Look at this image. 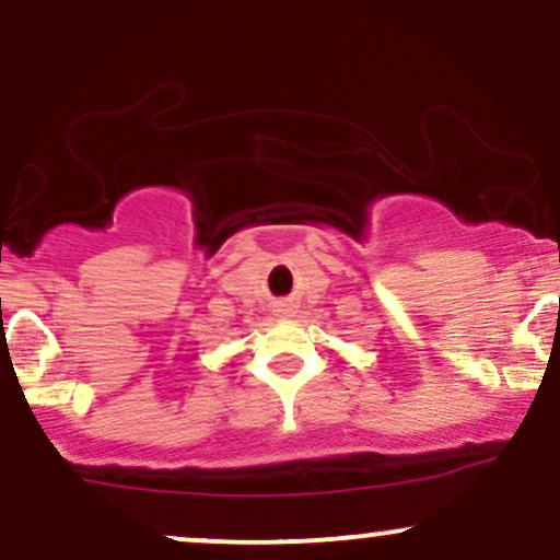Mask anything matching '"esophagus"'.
I'll return each instance as SVG.
<instances>
[{
  "mask_svg": "<svg viewBox=\"0 0 560 560\" xmlns=\"http://www.w3.org/2000/svg\"><path fill=\"white\" fill-rule=\"evenodd\" d=\"M276 313H279V316H292V313H294V307L289 305V302H281V305L276 307Z\"/></svg>",
  "mask_w": 560,
  "mask_h": 560,
  "instance_id": "1",
  "label": "esophagus"
}]
</instances>
